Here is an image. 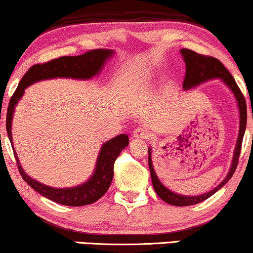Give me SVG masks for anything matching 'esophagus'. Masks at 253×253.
Segmentation results:
<instances>
[{"label": "esophagus", "mask_w": 253, "mask_h": 253, "mask_svg": "<svg viewBox=\"0 0 253 253\" xmlns=\"http://www.w3.org/2000/svg\"><path fill=\"white\" fill-rule=\"evenodd\" d=\"M147 136H148L147 131L145 130L144 127H137V129L134 130V131H133V133H132L133 139L145 140V139H147Z\"/></svg>", "instance_id": "esophagus-1"}]
</instances>
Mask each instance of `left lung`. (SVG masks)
Wrapping results in <instances>:
<instances>
[{"instance_id":"obj_1","label":"left lung","mask_w":253,"mask_h":253,"mask_svg":"<svg viewBox=\"0 0 253 253\" xmlns=\"http://www.w3.org/2000/svg\"><path fill=\"white\" fill-rule=\"evenodd\" d=\"M181 54L183 56V60H184L186 68L185 79L184 83H183V89H184V91H189V89L195 88L200 84L212 81V79H220V81L222 82L234 94L235 100H236L237 102L238 113H240V130H238V137L236 140V145H235L233 160H231L229 171H228L227 176L223 178V181L221 182L219 185H216L215 188L212 189L209 192L203 193V195H178V193L171 191L170 189H168L167 186L162 184L161 181L158 177L157 172L154 170L153 162H152V147H148V167H150L152 184H153L154 191L157 192V195L160 197L164 202L170 204V205L190 206L204 202V200L210 198L211 196H213L216 191H219V190L229 181L235 170H236L238 157H240L241 153L242 141H243L245 127H247V103H245L244 96L242 94L241 89L238 88L233 76L230 75V72L224 68V65L221 63L219 60H216V58L214 57L204 56V55L197 54L196 51L185 49V48L181 50Z\"/></svg>"}]
</instances>
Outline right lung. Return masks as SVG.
I'll list each match as a JSON object with an SVG mask.
<instances>
[{
	"instance_id": "add662e5",
	"label": "right lung",
	"mask_w": 253,
	"mask_h": 253,
	"mask_svg": "<svg viewBox=\"0 0 253 253\" xmlns=\"http://www.w3.org/2000/svg\"><path fill=\"white\" fill-rule=\"evenodd\" d=\"M115 51L112 49H94L78 56H63L55 58L43 64H36L24 75L18 87L10 99L6 113V132L15 154L19 172L27 184L36 190L41 196L61 204L64 206H84L95 203L107 192L112 184L114 176V164L121 152L129 145L127 134L122 133L102 144L96 158L95 167L87 181L71 188H53L42 184L29 176L20 165L18 155L13 148L12 141V119L16 106L23 98L25 88L38 82L54 78H72L78 81H88L101 72L103 65L108 58L114 56Z\"/></svg>"
}]
</instances>
